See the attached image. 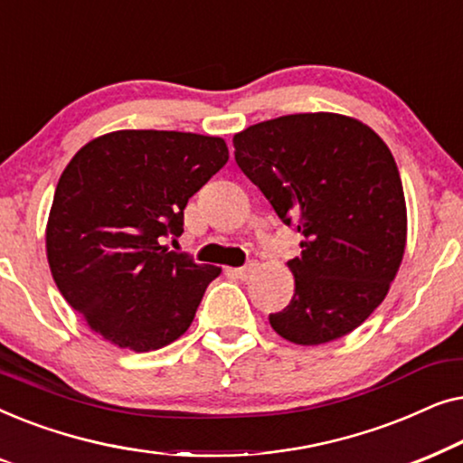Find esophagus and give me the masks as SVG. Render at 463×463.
<instances>
[{
    "label": "esophagus",
    "instance_id": "34e87169",
    "mask_svg": "<svg viewBox=\"0 0 463 463\" xmlns=\"http://www.w3.org/2000/svg\"><path fill=\"white\" fill-rule=\"evenodd\" d=\"M232 274L236 276V278H240V280H250V278L257 274V263H255V261L246 263L244 268H236V269H232Z\"/></svg>",
    "mask_w": 463,
    "mask_h": 463
}]
</instances>
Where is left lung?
<instances>
[{"label":"left lung","instance_id":"obj_1","mask_svg":"<svg viewBox=\"0 0 463 463\" xmlns=\"http://www.w3.org/2000/svg\"><path fill=\"white\" fill-rule=\"evenodd\" d=\"M236 162L278 217L301 233L287 263L293 299L269 325L290 344L345 337L385 299L407 246L394 156L371 126L341 113H293L233 135Z\"/></svg>","mask_w":463,"mask_h":463}]
</instances>
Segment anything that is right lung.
<instances>
[{
    "instance_id": "1",
    "label": "right lung",
    "mask_w": 463,
    "mask_h": 463,
    "mask_svg": "<svg viewBox=\"0 0 463 463\" xmlns=\"http://www.w3.org/2000/svg\"><path fill=\"white\" fill-rule=\"evenodd\" d=\"M230 160L221 137L116 130L62 170L46 225L61 295L88 328L132 352L173 344L194 322L217 265L162 246L183 233L187 200Z\"/></svg>"
}]
</instances>
